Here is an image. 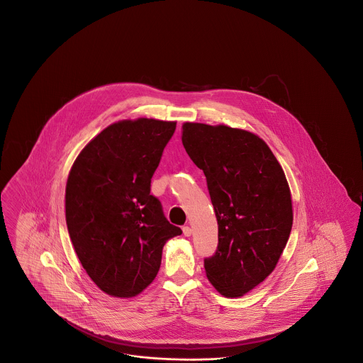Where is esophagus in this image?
<instances>
[{
    "mask_svg": "<svg viewBox=\"0 0 363 363\" xmlns=\"http://www.w3.org/2000/svg\"><path fill=\"white\" fill-rule=\"evenodd\" d=\"M182 231H184V235H185V237H190V235H191V233H193L189 225H185V227L182 228Z\"/></svg>",
    "mask_w": 363,
    "mask_h": 363,
    "instance_id": "obj_1",
    "label": "esophagus"
}]
</instances>
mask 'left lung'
I'll return each mask as SVG.
<instances>
[{
	"label": "left lung",
	"mask_w": 363,
	"mask_h": 363,
	"mask_svg": "<svg viewBox=\"0 0 363 363\" xmlns=\"http://www.w3.org/2000/svg\"><path fill=\"white\" fill-rule=\"evenodd\" d=\"M182 144L207 178L218 250L204 259L216 291L238 298L277 268L293 227L291 191L280 163L257 135L227 125L185 122Z\"/></svg>",
	"instance_id": "8db88e82"
}]
</instances>
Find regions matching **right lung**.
<instances>
[{
  "label": "right lung",
  "mask_w": 363,
  "mask_h": 363,
  "mask_svg": "<svg viewBox=\"0 0 363 363\" xmlns=\"http://www.w3.org/2000/svg\"><path fill=\"white\" fill-rule=\"evenodd\" d=\"M175 121L114 122L72 164L65 189L70 241L91 280L116 298H132L155 279L162 250L181 235L170 225L151 178Z\"/></svg>",
  "instance_id": "right-lung-1"
}]
</instances>
